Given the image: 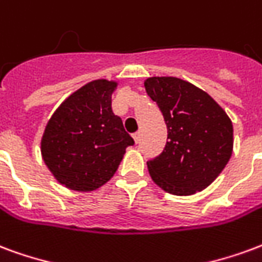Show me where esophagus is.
I'll list each match as a JSON object with an SVG mask.
<instances>
[{
    "mask_svg": "<svg viewBox=\"0 0 262 262\" xmlns=\"http://www.w3.org/2000/svg\"><path fill=\"white\" fill-rule=\"evenodd\" d=\"M133 138H134V141H135V142L138 144V142H139V133L133 134Z\"/></svg>",
    "mask_w": 262,
    "mask_h": 262,
    "instance_id": "obj_1",
    "label": "esophagus"
}]
</instances>
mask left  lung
<instances>
[{
  "label": "left lung",
  "instance_id": "left-lung-1",
  "mask_svg": "<svg viewBox=\"0 0 262 262\" xmlns=\"http://www.w3.org/2000/svg\"><path fill=\"white\" fill-rule=\"evenodd\" d=\"M144 85L165 117L169 139L163 152L146 162L152 180L173 195L205 190L232 156V120L207 92L191 82L176 76H150Z\"/></svg>",
  "mask_w": 262,
  "mask_h": 262
}]
</instances>
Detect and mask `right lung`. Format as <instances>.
<instances>
[{"label":"right lung","mask_w":262,"mask_h":262,"mask_svg":"<svg viewBox=\"0 0 262 262\" xmlns=\"http://www.w3.org/2000/svg\"><path fill=\"white\" fill-rule=\"evenodd\" d=\"M117 81L95 79L71 93L46 124L40 152L51 174L70 190L89 192L117 171L134 139L112 110Z\"/></svg>","instance_id":"right-lung-1"}]
</instances>
